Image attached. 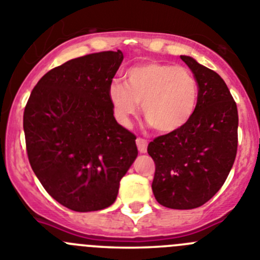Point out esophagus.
Returning a JSON list of instances; mask_svg holds the SVG:
<instances>
[{
  "label": "esophagus",
  "instance_id": "esophagus-1",
  "mask_svg": "<svg viewBox=\"0 0 260 260\" xmlns=\"http://www.w3.org/2000/svg\"><path fill=\"white\" fill-rule=\"evenodd\" d=\"M137 146H138V151H139L141 153L147 152V141L146 139H143V138H138Z\"/></svg>",
  "mask_w": 260,
  "mask_h": 260
}]
</instances>
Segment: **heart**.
<instances>
[{"instance_id":"1","label":"heart","mask_w":260,"mask_h":260,"mask_svg":"<svg viewBox=\"0 0 260 260\" xmlns=\"http://www.w3.org/2000/svg\"><path fill=\"white\" fill-rule=\"evenodd\" d=\"M108 98L116 119L132 125L142 103L144 118L162 134H171L189 123L198 108L199 84L183 68L161 62H144L128 69L125 84L113 82Z\"/></svg>"}]
</instances>
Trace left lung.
<instances>
[{"label": "left lung", "instance_id": "left-lung-1", "mask_svg": "<svg viewBox=\"0 0 260 260\" xmlns=\"http://www.w3.org/2000/svg\"><path fill=\"white\" fill-rule=\"evenodd\" d=\"M199 84L198 108L178 132L148 144L155 161L152 191L173 210L203 206L224 185L238 143V112L222 78L190 56H181Z\"/></svg>", "mask_w": 260, "mask_h": 260}]
</instances>
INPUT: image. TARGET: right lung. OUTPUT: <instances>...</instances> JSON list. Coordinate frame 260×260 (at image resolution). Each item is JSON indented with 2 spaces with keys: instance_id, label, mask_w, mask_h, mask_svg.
I'll use <instances>...</instances> for the list:
<instances>
[{
  "instance_id": "right-lung-1",
  "label": "right lung",
  "mask_w": 260,
  "mask_h": 260,
  "mask_svg": "<svg viewBox=\"0 0 260 260\" xmlns=\"http://www.w3.org/2000/svg\"><path fill=\"white\" fill-rule=\"evenodd\" d=\"M123 53L100 52L48 71L23 114L27 155L48 194L77 212L114 203L138 156L135 137L113 116L108 88Z\"/></svg>"
}]
</instances>
